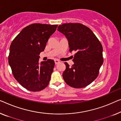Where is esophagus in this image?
I'll use <instances>...</instances> for the list:
<instances>
[{
  "instance_id": "34e87169",
  "label": "esophagus",
  "mask_w": 121,
  "mask_h": 121,
  "mask_svg": "<svg viewBox=\"0 0 121 121\" xmlns=\"http://www.w3.org/2000/svg\"><path fill=\"white\" fill-rule=\"evenodd\" d=\"M59 62H59V61L58 60H57V59H55V63L56 64H58Z\"/></svg>"
}]
</instances>
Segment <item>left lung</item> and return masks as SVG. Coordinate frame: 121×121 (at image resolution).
I'll return each mask as SVG.
<instances>
[{
    "label": "left lung",
    "mask_w": 121,
    "mask_h": 121,
    "mask_svg": "<svg viewBox=\"0 0 121 121\" xmlns=\"http://www.w3.org/2000/svg\"><path fill=\"white\" fill-rule=\"evenodd\" d=\"M57 30L67 39L70 52H76L72 66L65 62L63 79L73 88L86 87L97 78L103 63L100 42L88 27L81 23H64L59 25Z\"/></svg>",
    "instance_id": "8db88e82"
}]
</instances>
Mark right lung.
<instances>
[{
	"label": "right lung",
	"mask_w": 121,
	"mask_h": 121,
	"mask_svg": "<svg viewBox=\"0 0 121 121\" xmlns=\"http://www.w3.org/2000/svg\"><path fill=\"white\" fill-rule=\"evenodd\" d=\"M57 26L31 24L23 29L11 43L9 64L15 79L28 90L37 92L48 85L55 62L48 59L39 63V55Z\"/></svg>",
	"instance_id": "right-lung-1"
}]
</instances>
